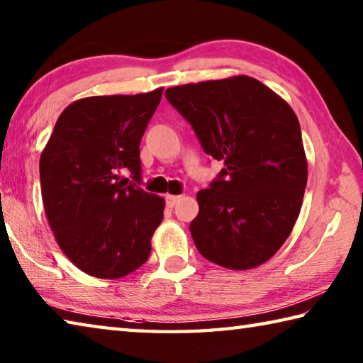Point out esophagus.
Instances as JSON below:
<instances>
[{
  "label": "esophagus",
  "instance_id": "34e87169",
  "mask_svg": "<svg viewBox=\"0 0 363 363\" xmlns=\"http://www.w3.org/2000/svg\"><path fill=\"white\" fill-rule=\"evenodd\" d=\"M164 200H167V206L173 208L177 203V201L181 200V196L179 195H167V196H164Z\"/></svg>",
  "mask_w": 363,
  "mask_h": 363
}]
</instances>
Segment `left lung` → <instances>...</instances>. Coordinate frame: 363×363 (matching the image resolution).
Wrapping results in <instances>:
<instances>
[{
  "mask_svg": "<svg viewBox=\"0 0 363 363\" xmlns=\"http://www.w3.org/2000/svg\"><path fill=\"white\" fill-rule=\"evenodd\" d=\"M168 102L201 149L224 168L196 194L190 233L200 255L245 270L270 259L293 230L307 182L301 128L291 107L245 75L174 86Z\"/></svg>",
  "mask_w": 363,
  "mask_h": 363,
  "instance_id": "1",
  "label": "left lung"
}]
</instances>
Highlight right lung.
I'll return each mask as SVG.
<instances>
[{
    "label": "right lung",
    "instance_id": "right-lung-1",
    "mask_svg": "<svg viewBox=\"0 0 363 363\" xmlns=\"http://www.w3.org/2000/svg\"><path fill=\"white\" fill-rule=\"evenodd\" d=\"M162 93L73 102L41 153L49 225L65 256L93 277H125L149 259L164 200L139 187V145ZM126 170L135 179L130 186L121 179Z\"/></svg>",
    "mask_w": 363,
    "mask_h": 363
}]
</instances>
